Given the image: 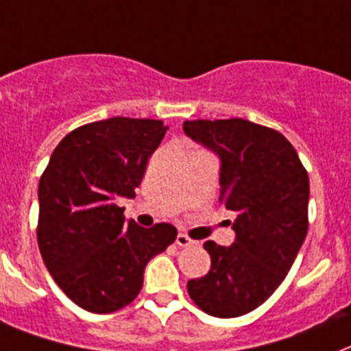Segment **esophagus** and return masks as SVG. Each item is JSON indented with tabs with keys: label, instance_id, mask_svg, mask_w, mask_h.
Masks as SVG:
<instances>
[{
	"label": "esophagus",
	"instance_id": "34e87169",
	"mask_svg": "<svg viewBox=\"0 0 351 351\" xmlns=\"http://www.w3.org/2000/svg\"><path fill=\"white\" fill-rule=\"evenodd\" d=\"M176 243H178L179 247H190V245H194L195 241L192 240V238H189L186 234H181V232H179L178 238H176Z\"/></svg>",
	"mask_w": 351,
	"mask_h": 351
}]
</instances>
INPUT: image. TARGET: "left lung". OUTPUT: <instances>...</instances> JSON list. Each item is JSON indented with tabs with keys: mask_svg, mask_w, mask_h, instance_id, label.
<instances>
[{
	"mask_svg": "<svg viewBox=\"0 0 351 351\" xmlns=\"http://www.w3.org/2000/svg\"><path fill=\"white\" fill-rule=\"evenodd\" d=\"M183 130L219 157V201L236 213L234 243L205 241L210 271L186 289L205 313L240 317L273 295L306 240L308 172L282 133L245 119L184 121Z\"/></svg>",
	"mask_w": 351,
	"mask_h": 351,
	"instance_id": "1",
	"label": "left lung"
}]
</instances>
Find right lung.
Listing matches in <instances>:
<instances>
[{
	"mask_svg": "<svg viewBox=\"0 0 351 351\" xmlns=\"http://www.w3.org/2000/svg\"><path fill=\"white\" fill-rule=\"evenodd\" d=\"M168 128L162 121L113 117L73 130L40 178L38 247L73 302L113 313L135 300L152 258L173 243L170 223L152 229L124 218L119 197H135L148 159Z\"/></svg>",
	"mask_w": 351,
	"mask_h": 351,
	"instance_id": "1",
	"label": "right lung"
}]
</instances>
